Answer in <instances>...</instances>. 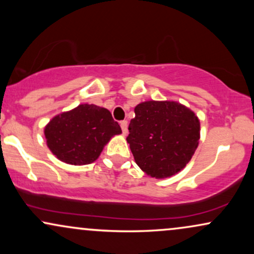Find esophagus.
Returning a JSON list of instances; mask_svg holds the SVG:
<instances>
[{
    "instance_id": "esophagus-1",
    "label": "esophagus",
    "mask_w": 254,
    "mask_h": 254,
    "mask_svg": "<svg viewBox=\"0 0 254 254\" xmlns=\"http://www.w3.org/2000/svg\"><path fill=\"white\" fill-rule=\"evenodd\" d=\"M121 127H122V131H123L124 135H127V121H122L121 122Z\"/></svg>"
}]
</instances>
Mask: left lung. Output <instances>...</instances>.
<instances>
[{
	"mask_svg": "<svg viewBox=\"0 0 254 254\" xmlns=\"http://www.w3.org/2000/svg\"><path fill=\"white\" fill-rule=\"evenodd\" d=\"M200 124L193 111L177 101H144L135 107L129 124L131 153L148 176L164 179L177 174L193 156Z\"/></svg>",
	"mask_w": 254,
	"mask_h": 254,
	"instance_id": "obj_1",
	"label": "left lung"
}]
</instances>
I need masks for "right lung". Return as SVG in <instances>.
<instances>
[{"label":"right lung","instance_id":"1","mask_svg":"<svg viewBox=\"0 0 254 254\" xmlns=\"http://www.w3.org/2000/svg\"><path fill=\"white\" fill-rule=\"evenodd\" d=\"M54 155L69 165H88L98 159L113 136L122 133L109 110L82 104L49 122L44 130Z\"/></svg>","mask_w":254,"mask_h":254}]
</instances>
